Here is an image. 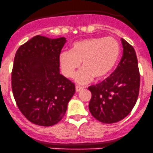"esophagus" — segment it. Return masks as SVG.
Here are the masks:
<instances>
[{
  "label": "esophagus",
  "instance_id": "obj_1",
  "mask_svg": "<svg viewBox=\"0 0 153 153\" xmlns=\"http://www.w3.org/2000/svg\"><path fill=\"white\" fill-rule=\"evenodd\" d=\"M83 89H84L83 87L79 86V85H76V92L81 91V90H83Z\"/></svg>",
  "mask_w": 153,
  "mask_h": 153
}]
</instances>
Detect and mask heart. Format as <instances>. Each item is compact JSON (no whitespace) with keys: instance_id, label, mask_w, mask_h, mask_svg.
I'll return each instance as SVG.
<instances>
[{"instance_id":"b5f03b06","label":"heart","mask_w":153,"mask_h":153,"mask_svg":"<svg viewBox=\"0 0 153 153\" xmlns=\"http://www.w3.org/2000/svg\"><path fill=\"white\" fill-rule=\"evenodd\" d=\"M120 52V44L113 37L88 38L72 44L70 51L61 52L59 63L64 76L73 78L82 62L83 67L76 73L75 79L79 83H86L93 76L99 79L106 76L115 66Z\"/></svg>"}]
</instances>
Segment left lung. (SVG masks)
<instances>
[{
    "mask_svg": "<svg viewBox=\"0 0 153 153\" xmlns=\"http://www.w3.org/2000/svg\"><path fill=\"white\" fill-rule=\"evenodd\" d=\"M121 41L123 56L116 69L101 83L88 88L92 93L90 113L98 121L108 124L124 119L139 96L140 74L136 52L128 42Z\"/></svg>",
    "mask_w": 153,
    "mask_h": 153,
    "instance_id": "obj_1",
    "label": "left lung"
}]
</instances>
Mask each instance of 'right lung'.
I'll return each instance as SVG.
<instances>
[{
  "label": "right lung",
  "instance_id": "obj_1",
  "mask_svg": "<svg viewBox=\"0 0 153 153\" xmlns=\"http://www.w3.org/2000/svg\"><path fill=\"white\" fill-rule=\"evenodd\" d=\"M65 38L36 36L19 47L11 72L18 108L33 124L52 126L61 120L75 85L60 74L59 56Z\"/></svg>",
  "mask_w": 153,
  "mask_h": 153
}]
</instances>
